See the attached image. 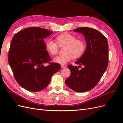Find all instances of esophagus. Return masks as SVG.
<instances>
[{"label":"esophagus","instance_id":"obj_1","mask_svg":"<svg viewBox=\"0 0 123 123\" xmlns=\"http://www.w3.org/2000/svg\"><path fill=\"white\" fill-rule=\"evenodd\" d=\"M67 67V66H65V65H61V68H66Z\"/></svg>","mask_w":123,"mask_h":123}]
</instances>
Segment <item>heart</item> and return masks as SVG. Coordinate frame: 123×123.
Masks as SVG:
<instances>
[{"label":"heart","instance_id":"b5f03b06","mask_svg":"<svg viewBox=\"0 0 123 123\" xmlns=\"http://www.w3.org/2000/svg\"><path fill=\"white\" fill-rule=\"evenodd\" d=\"M60 47L65 46L64 54L54 58V62L65 65L74 58L81 57L85 52L87 45L84 40L77 39V37L69 33H63L56 37V42L48 39L46 42L47 50L52 55H56Z\"/></svg>","mask_w":123,"mask_h":123}]
</instances>
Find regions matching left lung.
<instances>
[{
    "instance_id": "8db88e82",
    "label": "left lung",
    "mask_w": 123,
    "mask_h": 123,
    "mask_svg": "<svg viewBox=\"0 0 123 123\" xmlns=\"http://www.w3.org/2000/svg\"><path fill=\"white\" fill-rule=\"evenodd\" d=\"M85 36L87 49L75 62L79 66L69 65L71 75L65 81L68 86L74 91L86 92L97 85L107 68L108 64V46L106 37L94 29L78 28L74 30ZM81 65L83 67L79 68Z\"/></svg>"
}]
</instances>
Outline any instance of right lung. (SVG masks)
<instances>
[{
	"instance_id": "add662e5",
	"label": "right lung",
	"mask_w": 123,
	"mask_h": 123,
	"mask_svg": "<svg viewBox=\"0 0 123 123\" xmlns=\"http://www.w3.org/2000/svg\"><path fill=\"white\" fill-rule=\"evenodd\" d=\"M52 33L46 29L29 27L17 32L12 38L9 64L17 82L28 91L43 90L50 82L52 76L61 69L58 63L51 62L43 41Z\"/></svg>"
}]
</instances>
